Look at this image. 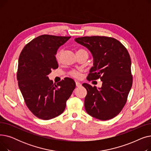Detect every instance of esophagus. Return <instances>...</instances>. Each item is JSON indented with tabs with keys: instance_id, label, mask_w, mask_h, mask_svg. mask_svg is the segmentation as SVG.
<instances>
[{
	"instance_id": "1",
	"label": "esophagus",
	"mask_w": 151,
	"mask_h": 151,
	"mask_svg": "<svg viewBox=\"0 0 151 151\" xmlns=\"http://www.w3.org/2000/svg\"><path fill=\"white\" fill-rule=\"evenodd\" d=\"M75 83H76V86L77 87H78V88H79V87H81V84L80 82H78V81H76Z\"/></svg>"
}]
</instances>
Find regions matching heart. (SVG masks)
Returning a JSON list of instances; mask_svg holds the SVG:
<instances>
[{
	"label": "heart",
	"instance_id": "b5f03b06",
	"mask_svg": "<svg viewBox=\"0 0 151 151\" xmlns=\"http://www.w3.org/2000/svg\"><path fill=\"white\" fill-rule=\"evenodd\" d=\"M81 50H80L78 51H81ZM60 52H58L56 54V55H55V58H56V59L58 61H59V60H60ZM70 75L72 76L73 77H75V78H79L80 76V73H79L78 71H75V70L71 71L70 72Z\"/></svg>",
	"mask_w": 151,
	"mask_h": 151
}]
</instances>
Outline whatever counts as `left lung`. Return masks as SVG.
Segmentation results:
<instances>
[{
	"label": "left lung",
	"mask_w": 151,
	"mask_h": 151,
	"mask_svg": "<svg viewBox=\"0 0 151 151\" xmlns=\"http://www.w3.org/2000/svg\"><path fill=\"white\" fill-rule=\"evenodd\" d=\"M75 41L88 48L93 56L88 80L100 78L102 81L100 88L83 84L88 92L84 100L86 112L101 121L113 119L121 111L132 88L130 55L120 42L111 37H83Z\"/></svg>",
	"instance_id": "left-lung-1"
}]
</instances>
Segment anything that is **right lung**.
Returning a JSON list of instances; mask_svg holds the SVG:
<instances>
[{
	"instance_id": "right-lung-1",
	"label": "right lung",
	"mask_w": 151,
	"mask_h": 151,
	"mask_svg": "<svg viewBox=\"0 0 151 151\" xmlns=\"http://www.w3.org/2000/svg\"><path fill=\"white\" fill-rule=\"evenodd\" d=\"M71 37L42 35L33 39L22 50L19 60L17 79L26 104L35 116L51 119L61 114L66 107L76 84L66 78L54 84L48 75L58 67L55 58L59 47Z\"/></svg>"
}]
</instances>
